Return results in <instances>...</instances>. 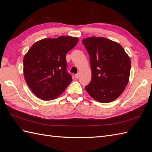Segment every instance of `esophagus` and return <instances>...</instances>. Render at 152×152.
<instances>
[{"label": "esophagus", "instance_id": "esophagus-1", "mask_svg": "<svg viewBox=\"0 0 152 152\" xmlns=\"http://www.w3.org/2000/svg\"><path fill=\"white\" fill-rule=\"evenodd\" d=\"M79 76H80V74H75V78H76V79H78V78H79Z\"/></svg>", "mask_w": 152, "mask_h": 152}]
</instances>
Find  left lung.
Wrapping results in <instances>:
<instances>
[{
	"label": "left lung",
	"mask_w": 152,
	"mask_h": 152,
	"mask_svg": "<svg viewBox=\"0 0 152 152\" xmlns=\"http://www.w3.org/2000/svg\"><path fill=\"white\" fill-rule=\"evenodd\" d=\"M90 57L91 80L85 87L98 102L114 101L124 92L129 78L130 58L117 42L102 37L82 40Z\"/></svg>",
	"instance_id": "8db88e82"
}]
</instances>
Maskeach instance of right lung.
<instances>
[{
    "label": "right lung",
    "mask_w": 152,
    "mask_h": 152,
    "mask_svg": "<svg viewBox=\"0 0 152 152\" xmlns=\"http://www.w3.org/2000/svg\"><path fill=\"white\" fill-rule=\"evenodd\" d=\"M72 37L45 38L34 43L23 59L25 81L34 94L45 101L57 97L72 81L66 54L78 43Z\"/></svg>",
    "instance_id": "right-lung-1"
}]
</instances>
